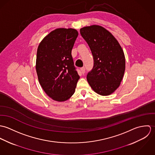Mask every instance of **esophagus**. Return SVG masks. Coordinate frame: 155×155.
I'll return each mask as SVG.
<instances>
[{
	"instance_id": "esophagus-1",
	"label": "esophagus",
	"mask_w": 155,
	"mask_h": 155,
	"mask_svg": "<svg viewBox=\"0 0 155 155\" xmlns=\"http://www.w3.org/2000/svg\"><path fill=\"white\" fill-rule=\"evenodd\" d=\"M81 71L82 73L84 74L85 73V67L81 68Z\"/></svg>"
}]
</instances>
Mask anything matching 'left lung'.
<instances>
[{
    "mask_svg": "<svg viewBox=\"0 0 155 155\" xmlns=\"http://www.w3.org/2000/svg\"><path fill=\"white\" fill-rule=\"evenodd\" d=\"M94 58L87 81L98 94L109 95L119 87L125 70L122 48L110 32L102 26L92 25L80 29Z\"/></svg>",
    "mask_w": 155,
    "mask_h": 155,
    "instance_id": "8db88e82",
    "label": "left lung"
}]
</instances>
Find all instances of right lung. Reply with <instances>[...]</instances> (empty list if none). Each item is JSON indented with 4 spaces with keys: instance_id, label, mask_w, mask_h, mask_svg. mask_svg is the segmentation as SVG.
I'll list each match as a JSON object with an SVG mask.
<instances>
[{
    "instance_id": "1",
    "label": "right lung",
    "mask_w": 155,
    "mask_h": 155,
    "mask_svg": "<svg viewBox=\"0 0 155 155\" xmlns=\"http://www.w3.org/2000/svg\"><path fill=\"white\" fill-rule=\"evenodd\" d=\"M78 36L74 28H57L38 46L36 62L38 80L45 93L55 101L69 99L80 78L71 56Z\"/></svg>"
}]
</instances>
